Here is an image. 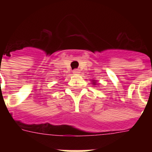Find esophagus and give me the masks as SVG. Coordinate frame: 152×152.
<instances>
[{
    "mask_svg": "<svg viewBox=\"0 0 152 152\" xmlns=\"http://www.w3.org/2000/svg\"><path fill=\"white\" fill-rule=\"evenodd\" d=\"M73 72V74H80V69H75V70H73V72Z\"/></svg>",
    "mask_w": 152,
    "mask_h": 152,
    "instance_id": "34e87169",
    "label": "esophagus"
}]
</instances>
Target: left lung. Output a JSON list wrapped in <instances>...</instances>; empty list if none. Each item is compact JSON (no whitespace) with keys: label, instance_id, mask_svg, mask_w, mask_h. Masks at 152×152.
I'll use <instances>...</instances> for the list:
<instances>
[{"label":"left lung","instance_id":"obj_1","mask_svg":"<svg viewBox=\"0 0 152 152\" xmlns=\"http://www.w3.org/2000/svg\"><path fill=\"white\" fill-rule=\"evenodd\" d=\"M91 82H92V84L94 85H97V80H91Z\"/></svg>","mask_w":152,"mask_h":152}]
</instances>
